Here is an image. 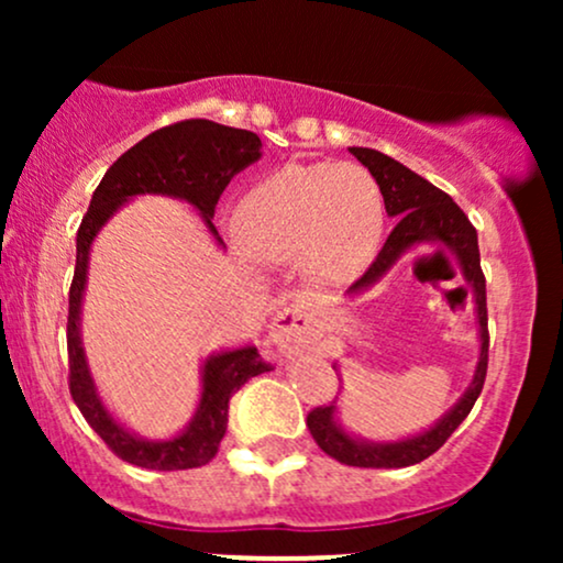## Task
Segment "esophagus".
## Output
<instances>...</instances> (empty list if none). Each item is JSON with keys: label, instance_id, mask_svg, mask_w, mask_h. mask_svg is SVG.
Returning <instances> with one entry per match:
<instances>
[{"label": "esophagus", "instance_id": "obj_1", "mask_svg": "<svg viewBox=\"0 0 563 563\" xmlns=\"http://www.w3.org/2000/svg\"><path fill=\"white\" fill-rule=\"evenodd\" d=\"M314 333H318V322H314L312 309L307 303H290L275 314L273 328H269V339L275 341L283 352H294L312 344Z\"/></svg>", "mask_w": 563, "mask_h": 563}]
</instances>
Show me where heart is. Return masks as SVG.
I'll return each mask as SVG.
<instances>
[{"label":"heart","instance_id":"b5f03b06","mask_svg":"<svg viewBox=\"0 0 563 563\" xmlns=\"http://www.w3.org/2000/svg\"><path fill=\"white\" fill-rule=\"evenodd\" d=\"M384 192L357 164H290L245 190L235 209L243 251L262 264L301 262L318 283H346L376 256Z\"/></svg>","mask_w":563,"mask_h":563}]
</instances>
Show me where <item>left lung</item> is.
<instances>
[{
	"instance_id": "8db88e82",
	"label": "left lung",
	"mask_w": 563,
	"mask_h": 563,
	"mask_svg": "<svg viewBox=\"0 0 563 563\" xmlns=\"http://www.w3.org/2000/svg\"><path fill=\"white\" fill-rule=\"evenodd\" d=\"M360 164L367 166V172L376 177V183L384 192L386 214L397 219V228L386 238L384 249L378 251L376 262L365 269V275L349 288V294L371 288L380 277L391 269V264L405 254V251L416 249L421 243H442L457 254V262L463 267V277L474 288L476 314H479V335H482V354L479 365H476L474 380H471L468 391L463 394L448 416L439 421L434 429L426 434L389 444H373L360 442V439L349 437L339 423H335L333 412L335 405H322L309 410L307 426L309 434L314 437L318 448L325 455L335 457L339 463L357 468H402L421 463L429 455L448 442L452 431L463 423L474 407L476 397L482 394L484 378H487V352H489V331H487V286H484V273L479 262V241H476L474 224L463 214L461 206L452 200L448 192H442L421 174L410 172L407 166L399 164L384 153L371 151V147H349Z\"/></svg>"
}]
</instances>
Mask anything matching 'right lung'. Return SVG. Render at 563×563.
<instances>
[{"label":"right lung","instance_id":"right-lung-1","mask_svg":"<svg viewBox=\"0 0 563 563\" xmlns=\"http://www.w3.org/2000/svg\"><path fill=\"white\" fill-rule=\"evenodd\" d=\"M262 140L245 129H232L214 124L206 119H187L156 129L129 147L102 183L97 185L81 228L76 232V269L68 294V389L76 407L97 437L111 448L121 461L151 471H185L206 466L217 455L219 442L228 431L230 397L249 378L269 371L256 352V346L232 349V352L214 354L203 365V394L192 421L179 437L169 442H147L113 421L111 412L100 402L95 380L89 376L87 357L81 349L79 314L84 283H87V262L95 235L111 219L124 200L142 192H161V196L183 198L203 214L206 228L217 235L211 224L217 200L230 185V179L245 166L262 156Z\"/></svg>","mask_w":563,"mask_h":563}]
</instances>
